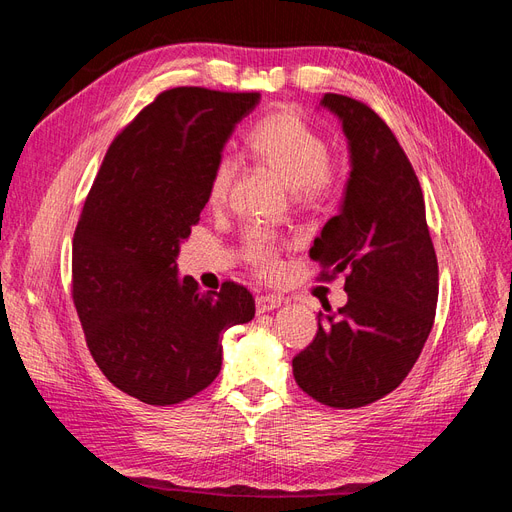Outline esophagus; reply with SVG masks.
Here are the masks:
<instances>
[{"mask_svg":"<svg viewBox=\"0 0 512 512\" xmlns=\"http://www.w3.org/2000/svg\"><path fill=\"white\" fill-rule=\"evenodd\" d=\"M280 305H282V299H280V297H269V294H260V297H256V309H258V314L271 312V309H277Z\"/></svg>","mask_w":512,"mask_h":512,"instance_id":"34e87169","label":"esophagus"}]
</instances>
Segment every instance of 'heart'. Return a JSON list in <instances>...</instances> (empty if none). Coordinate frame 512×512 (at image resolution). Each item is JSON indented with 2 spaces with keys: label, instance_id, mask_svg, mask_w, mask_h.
<instances>
[{
  "label": "heart",
  "instance_id": "obj_1",
  "mask_svg": "<svg viewBox=\"0 0 512 512\" xmlns=\"http://www.w3.org/2000/svg\"><path fill=\"white\" fill-rule=\"evenodd\" d=\"M247 145L299 196L316 198L335 185L337 170L329 160V145L297 108H280L262 117L247 136ZM235 173L237 164L230 156H222L213 164L207 188L211 205L224 203ZM245 256L262 273H273L280 267L275 241L265 230L247 232Z\"/></svg>",
  "mask_w": 512,
  "mask_h": 512
}]
</instances>
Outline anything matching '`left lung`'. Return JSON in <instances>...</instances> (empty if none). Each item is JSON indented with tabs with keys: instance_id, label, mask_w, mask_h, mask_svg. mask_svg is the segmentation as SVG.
Masks as SVG:
<instances>
[{
	"instance_id": "1",
	"label": "left lung",
	"mask_w": 512,
	"mask_h": 512,
	"mask_svg": "<svg viewBox=\"0 0 512 512\" xmlns=\"http://www.w3.org/2000/svg\"><path fill=\"white\" fill-rule=\"evenodd\" d=\"M320 104L342 121L350 179L309 256L324 280L346 273L348 303L318 314V333L292 359V374L320 404L350 410L410 374L436 316L438 258L421 183L391 128L348 96L324 94Z\"/></svg>"
}]
</instances>
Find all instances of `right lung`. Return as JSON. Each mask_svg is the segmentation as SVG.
Masks as SVG:
<instances>
[{
    "label": "right lung",
    "instance_id": "obj_1",
    "mask_svg": "<svg viewBox=\"0 0 512 512\" xmlns=\"http://www.w3.org/2000/svg\"><path fill=\"white\" fill-rule=\"evenodd\" d=\"M260 94L177 87L108 147L72 239V299L108 382L149 406L200 393L222 369V333L254 318L250 290L200 292L177 273L207 205L211 168Z\"/></svg>",
    "mask_w": 512,
    "mask_h": 512
}]
</instances>
